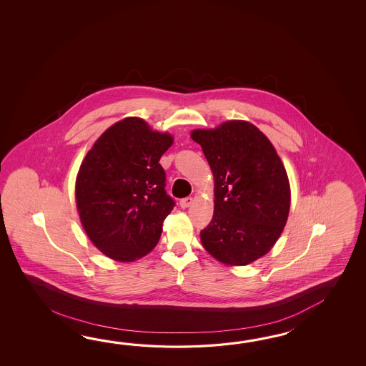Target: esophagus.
<instances>
[{
  "label": "esophagus",
  "mask_w": 366,
  "mask_h": 366,
  "mask_svg": "<svg viewBox=\"0 0 366 366\" xmlns=\"http://www.w3.org/2000/svg\"><path fill=\"white\" fill-rule=\"evenodd\" d=\"M192 202H194V199H192V197H184V199H182V200H180L179 204L182 208H188Z\"/></svg>",
  "instance_id": "esophagus-1"
}]
</instances>
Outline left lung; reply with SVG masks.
<instances>
[{"label": "left lung", "mask_w": 366, "mask_h": 366, "mask_svg": "<svg viewBox=\"0 0 366 366\" xmlns=\"http://www.w3.org/2000/svg\"><path fill=\"white\" fill-rule=\"evenodd\" d=\"M214 177V213L200 233L221 263L246 265L265 255L288 219L290 187L271 141L255 125L232 120L191 133Z\"/></svg>", "instance_id": "left-lung-1"}]
</instances>
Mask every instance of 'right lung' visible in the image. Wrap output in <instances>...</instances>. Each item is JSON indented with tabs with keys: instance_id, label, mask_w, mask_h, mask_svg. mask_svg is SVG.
I'll return each instance as SVG.
<instances>
[{
	"instance_id": "1",
	"label": "right lung",
	"mask_w": 366,
	"mask_h": 366,
	"mask_svg": "<svg viewBox=\"0 0 366 366\" xmlns=\"http://www.w3.org/2000/svg\"><path fill=\"white\" fill-rule=\"evenodd\" d=\"M172 144V134L127 117L86 154L76 180L77 209L87 237L104 255L132 262L156 247L175 207L159 164Z\"/></svg>"
}]
</instances>
